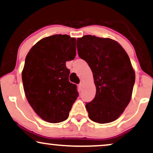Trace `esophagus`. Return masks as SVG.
<instances>
[{"label": "esophagus", "instance_id": "esophagus-1", "mask_svg": "<svg viewBox=\"0 0 153 153\" xmlns=\"http://www.w3.org/2000/svg\"><path fill=\"white\" fill-rule=\"evenodd\" d=\"M82 86H83L82 83V82L80 83V84L78 85V88H79V90H82Z\"/></svg>", "mask_w": 153, "mask_h": 153}]
</instances>
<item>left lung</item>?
I'll use <instances>...</instances> for the list:
<instances>
[{"instance_id": "8db88e82", "label": "left lung", "mask_w": 153, "mask_h": 153, "mask_svg": "<svg viewBox=\"0 0 153 153\" xmlns=\"http://www.w3.org/2000/svg\"><path fill=\"white\" fill-rule=\"evenodd\" d=\"M77 49L96 86L94 100L85 105L89 118L99 123L115 121L131 101L136 79L128 54L115 40L92 35L78 38Z\"/></svg>"}]
</instances>
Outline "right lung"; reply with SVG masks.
Instances as JSON below:
<instances>
[{"label": "right lung", "mask_w": 153, "mask_h": 153, "mask_svg": "<svg viewBox=\"0 0 153 153\" xmlns=\"http://www.w3.org/2000/svg\"><path fill=\"white\" fill-rule=\"evenodd\" d=\"M75 42L67 34L47 36L34 44L25 59L22 72L25 96L36 114L47 122L67 119L78 97L65 66L76 55Z\"/></svg>", "instance_id": "obj_1"}]
</instances>
